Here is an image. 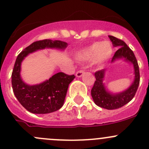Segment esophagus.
I'll list each match as a JSON object with an SVG mask.
<instances>
[{
  "instance_id": "obj_1",
  "label": "esophagus",
  "mask_w": 149,
  "mask_h": 149,
  "mask_svg": "<svg viewBox=\"0 0 149 149\" xmlns=\"http://www.w3.org/2000/svg\"><path fill=\"white\" fill-rule=\"evenodd\" d=\"M84 73V70H82V69H81V70H78V71L76 72V77H81V76H83Z\"/></svg>"
}]
</instances>
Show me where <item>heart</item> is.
Masks as SVG:
<instances>
[{
  "label": "heart",
  "instance_id": "obj_1",
  "mask_svg": "<svg viewBox=\"0 0 149 149\" xmlns=\"http://www.w3.org/2000/svg\"><path fill=\"white\" fill-rule=\"evenodd\" d=\"M112 51V45L109 42H95L82 51L79 55V58L83 61H90L95 58L96 63L102 65L110 58Z\"/></svg>",
  "mask_w": 149,
  "mask_h": 149
}]
</instances>
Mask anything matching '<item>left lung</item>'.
I'll use <instances>...</instances> for the list:
<instances>
[{"instance_id":"left-lung-1","label":"left lung","mask_w":149,"mask_h":149,"mask_svg":"<svg viewBox=\"0 0 149 149\" xmlns=\"http://www.w3.org/2000/svg\"><path fill=\"white\" fill-rule=\"evenodd\" d=\"M109 40L114 47H118L119 49L115 52L112 62L116 59L124 58L127 62L133 63L135 70V80L132 85L126 91L117 94H112L106 91L103 80L105 70H100L95 72L96 81L91 88V94L94 103L100 107L107 109H115L120 108L133 100L137 91L140 83V72L138 61L133 51L122 40L109 36Z\"/></svg>"}]
</instances>
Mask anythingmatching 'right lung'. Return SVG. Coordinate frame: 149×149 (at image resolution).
<instances>
[{
  "instance_id": "right-lung-1",
  "label": "right lung",
  "mask_w": 149,
  "mask_h": 149,
  "mask_svg": "<svg viewBox=\"0 0 149 149\" xmlns=\"http://www.w3.org/2000/svg\"><path fill=\"white\" fill-rule=\"evenodd\" d=\"M66 47L67 43L61 40H40L26 47L17 56L11 74L12 88L18 101L29 112L47 114L61 109L63 105L68 85L74 79L75 76L60 72L43 83L27 85L20 76L22 61L26 55L37 49L46 47L65 49Z\"/></svg>"
}]
</instances>
